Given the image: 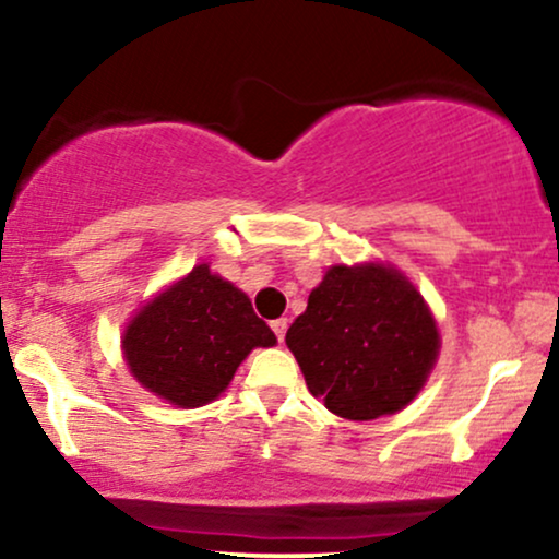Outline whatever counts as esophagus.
Masks as SVG:
<instances>
[{
    "label": "esophagus",
    "instance_id": "obj_1",
    "mask_svg": "<svg viewBox=\"0 0 559 559\" xmlns=\"http://www.w3.org/2000/svg\"><path fill=\"white\" fill-rule=\"evenodd\" d=\"M271 329H273L275 336H278V342H284V336H286V329H288V320H286V318H278V320H273V323H271Z\"/></svg>",
    "mask_w": 559,
    "mask_h": 559
}]
</instances>
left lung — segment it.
<instances>
[{
  "mask_svg": "<svg viewBox=\"0 0 559 559\" xmlns=\"http://www.w3.org/2000/svg\"><path fill=\"white\" fill-rule=\"evenodd\" d=\"M307 389L333 415L376 420L418 396L439 357L428 305L383 262L333 265L286 331Z\"/></svg>",
  "mask_w": 559,
  "mask_h": 559,
  "instance_id": "8db88e82",
  "label": "left lung"
}]
</instances>
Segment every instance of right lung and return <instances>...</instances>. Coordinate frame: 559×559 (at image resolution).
Here are the masks:
<instances>
[{
	"label": "right lung",
	"mask_w": 559,
	"mask_h": 559,
	"mask_svg": "<svg viewBox=\"0 0 559 559\" xmlns=\"http://www.w3.org/2000/svg\"><path fill=\"white\" fill-rule=\"evenodd\" d=\"M275 333L230 281L197 265L146 301L123 333V355L144 389L178 407H202L228 389L254 346Z\"/></svg>",
	"instance_id": "1"
}]
</instances>
